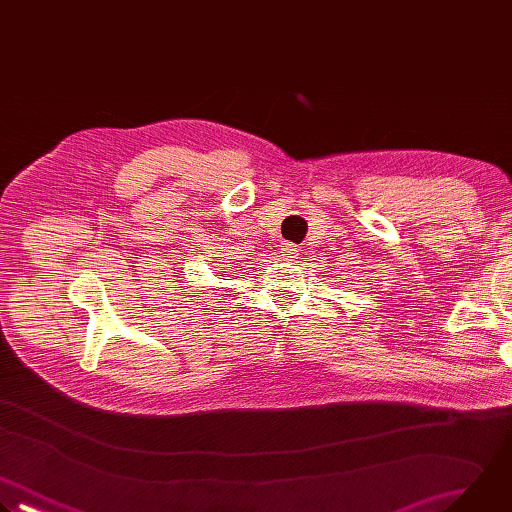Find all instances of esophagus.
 Returning <instances> with one entry per match:
<instances>
[{"instance_id": "34e87169", "label": "esophagus", "mask_w": 512, "mask_h": 512, "mask_svg": "<svg viewBox=\"0 0 512 512\" xmlns=\"http://www.w3.org/2000/svg\"><path fill=\"white\" fill-rule=\"evenodd\" d=\"M280 252H282V256H286V258H296L300 250H298V246L292 244V242H282V244H280Z\"/></svg>"}]
</instances>
